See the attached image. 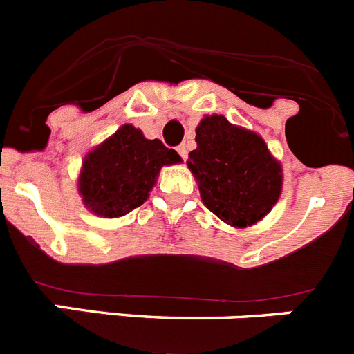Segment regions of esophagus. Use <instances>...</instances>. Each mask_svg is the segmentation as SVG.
I'll use <instances>...</instances> for the list:
<instances>
[{
    "instance_id": "esophagus-1",
    "label": "esophagus",
    "mask_w": 354,
    "mask_h": 354,
    "mask_svg": "<svg viewBox=\"0 0 354 354\" xmlns=\"http://www.w3.org/2000/svg\"><path fill=\"white\" fill-rule=\"evenodd\" d=\"M176 151H178V153H180V157L183 158V160H187V157H189V151H187V146L180 145V146H178V148H176Z\"/></svg>"
}]
</instances>
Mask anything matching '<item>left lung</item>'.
Segmentation results:
<instances>
[{
	"label": "left lung",
	"instance_id": "8db88e82",
	"mask_svg": "<svg viewBox=\"0 0 354 354\" xmlns=\"http://www.w3.org/2000/svg\"><path fill=\"white\" fill-rule=\"evenodd\" d=\"M196 142L187 165L206 208L240 229L268 215L282 192V167L266 142L222 114L201 120Z\"/></svg>",
	"mask_w": 354,
	"mask_h": 354
}]
</instances>
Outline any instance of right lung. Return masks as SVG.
Masks as SVG:
<instances>
[{"label": "right lung", "instance_id": "right-lung-1", "mask_svg": "<svg viewBox=\"0 0 354 354\" xmlns=\"http://www.w3.org/2000/svg\"><path fill=\"white\" fill-rule=\"evenodd\" d=\"M178 162L181 157L174 149L123 125L84 157L79 194L95 215L123 216L148 199L162 167Z\"/></svg>", "mask_w": 354, "mask_h": 354}]
</instances>
